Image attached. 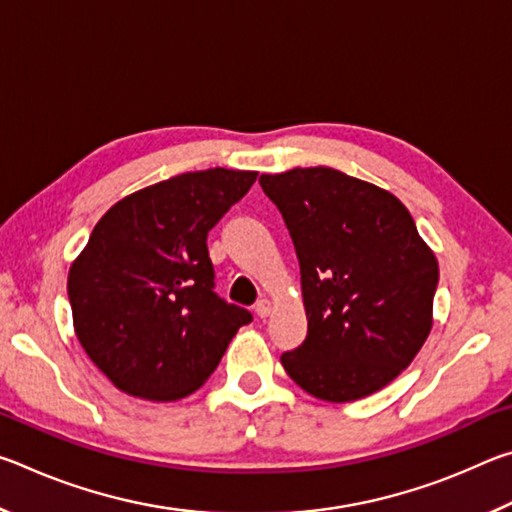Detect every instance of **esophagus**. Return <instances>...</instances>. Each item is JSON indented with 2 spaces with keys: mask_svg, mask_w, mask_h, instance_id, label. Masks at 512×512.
<instances>
[{
  "mask_svg": "<svg viewBox=\"0 0 512 512\" xmlns=\"http://www.w3.org/2000/svg\"><path fill=\"white\" fill-rule=\"evenodd\" d=\"M271 311H273V302L268 300V298H262V300H259L257 305H255V314H257L259 318H266L268 314H271Z\"/></svg>",
  "mask_w": 512,
  "mask_h": 512,
  "instance_id": "obj_1",
  "label": "esophagus"
}]
</instances>
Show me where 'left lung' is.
<instances>
[{
	"label": "left lung",
	"instance_id": "1",
	"mask_svg": "<svg viewBox=\"0 0 512 512\" xmlns=\"http://www.w3.org/2000/svg\"><path fill=\"white\" fill-rule=\"evenodd\" d=\"M300 262L307 339L282 354L287 375L325 402L377 393L433 325L438 262L400 198L329 167L259 176Z\"/></svg>",
	"mask_w": 512,
	"mask_h": 512
}]
</instances>
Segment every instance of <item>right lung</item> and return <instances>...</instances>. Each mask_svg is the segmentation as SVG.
I'll return each mask as SVG.
<instances>
[{
    "label": "right lung",
    "instance_id": "1",
    "mask_svg": "<svg viewBox=\"0 0 512 512\" xmlns=\"http://www.w3.org/2000/svg\"><path fill=\"white\" fill-rule=\"evenodd\" d=\"M257 171H189L115 203L69 266L83 350L121 393L173 402L201 388L250 311L214 293L207 232Z\"/></svg>",
    "mask_w": 512,
    "mask_h": 512
}]
</instances>
